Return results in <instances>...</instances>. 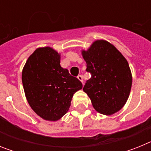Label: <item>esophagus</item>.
Here are the masks:
<instances>
[{"instance_id": "34e87169", "label": "esophagus", "mask_w": 151, "mask_h": 151, "mask_svg": "<svg viewBox=\"0 0 151 151\" xmlns=\"http://www.w3.org/2000/svg\"><path fill=\"white\" fill-rule=\"evenodd\" d=\"M77 78H78V80H79V81H81V82H82V83L83 84L84 81H83V77H82V76H81V75H78Z\"/></svg>"}]
</instances>
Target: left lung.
<instances>
[{
	"mask_svg": "<svg viewBox=\"0 0 151 151\" xmlns=\"http://www.w3.org/2000/svg\"><path fill=\"white\" fill-rule=\"evenodd\" d=\"M91 75L83 91L96 111L110 116L120 110L129 98L132 77L129 63L115 47L104 40H97L82 50Z\"/></svg>",
	"mask_w": 151,
	"mask_h": 151,
	"instance_id": "obj_1",
	"label": "left lung"
}]
</instances>
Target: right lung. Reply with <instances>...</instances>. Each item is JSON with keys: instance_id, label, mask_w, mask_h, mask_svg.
<instances>
[{"instance_id": "1", "label": "right lung", "mask_w": 151, "mask_h": 151, "mask_svg": "<svg viewBox=\"0 0 151 151\" xmlns=\"http://www.w3.org/2000/svg\"><path fill=\"white\" fill-rule=\"evenodd\" d=\"M60 55L50 47H39L28 58L22 73L29 104L40 117L59 120L71 105L82 84L60 66Z\"/></svg>"}]
</instances>
